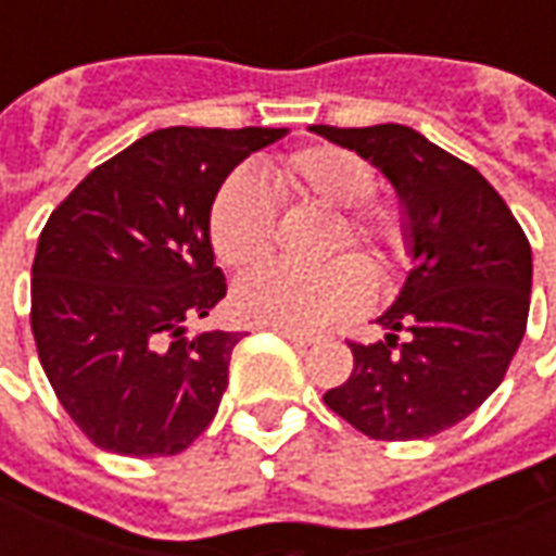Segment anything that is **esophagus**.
I'll use <instances>...</instances> for the list:
<instances>
[{
    "label": "esophagus",
    "mask_w": 556,
    "mask_h": 556,
    "mask_svg": "<svg viewBox=\"0 0 556 556\" xmlns=\"http://www.w3.org/2000/svg\"><path fill=\"white\" fill-rule=\"evenodd\" d=\"M277 333L282 339H289L291 345H301V349H303V345H313V342H315L313 333H298V330H277Z\"/></svg>",
    "instance_id": "1"
}]
</instances>
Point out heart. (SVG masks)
I'll return each mask as SVG.
<instances>
[{
    "instance_id": "1",
    "label": "heart",
    "mask_w": 556,
    "mask_h": 556,
    "mask_svg": "<svg viewBox=\"0 0 556 556\" xmlns=\"http://www.w3.org/2000/svg\"><path fill=\"white\" fill-rule=\"evenodd\" d=\"M270 187L291 202L339 207L330 235V253L363 247L384 270L408 258L405 226L393 207L369 205L378 178L372 163L342 146H309L267 166ZM211 247L223 265L255 267L274 253L277 205L247 172L219 184L207 214ZM375 298V279L366 262L345 255L315 274L291 267H262L235 286V313L243 321L277 330H318L339 318L363 313Z\"/></svg>"
}]
</instances>
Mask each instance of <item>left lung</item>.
<instances>
[{
    "instance_id": "8db88e82",
    "label": "left lung",
    "mask_w": 556,
    "mask_h": 556,
    "mask_svg": "<svg viewBox=\"0 0 556 556\" xmlns=\"http://www.w3.org/2000/svg\"><path fill=\"white\" fill-rule=\"evenodd\" d=\"M313 130L396 187L414 262L378 318L387 337L351 342L354 372L325 405L375 441H422L470 417L509 369L530 313V243L501 193L414 127Z\"/></svg>"
}]
</instances>
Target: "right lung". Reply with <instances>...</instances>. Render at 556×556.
Returning <instances> with one entry per match:
<instances>
[{
  "label": "right lung",
  "mask_w": 556,
  "mask_h": 556,
  "mask_svg": "<svg viewBox=\"0 0 556 556\" xmlns=\"http://www.w3.org/2000/svg\"><path fill=\"white\" fill-rule=\"evenodd\" d=\"M286 127H163L91 169L31 265L47 381L106 453L175 455L211 426L241 333L187 325L226 298L207 214L219 184Z\"/></svg>",
  "instance_id": "add662e5"
}]
</instances>
